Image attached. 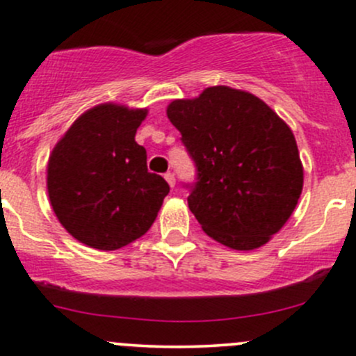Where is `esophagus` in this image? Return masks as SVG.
Listing matches in <instances>:
<instances>
[{
    "mask_svg": "<svg viewBox=\"0 0 356 356\" xmlns=\"http://www.w3.org/2000/svg\"><path fill=\"white\" fill-rule=\"evenodd\" d=\"M165 179H167V182L170 184V188H174V186H175V175L172 174V172H167V174H165Z\"/></svg>",
    "mask_w": 356,
    "mask_h": 356,
    "instance_id": "obj_1",
    "label": "esophagus"
}]
</instances>
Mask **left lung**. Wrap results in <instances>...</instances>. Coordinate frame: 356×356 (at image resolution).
<instances>
[{
    "mask_svg": "<svg viewBox=\"0 0 356 356\" xmlns=\"http://www.w3.org/2000/svg\"><path fill=\"white\" fill-rule=\"evenodd\" d=\"M167 117L196 167L188 204L203 231L232 250H254L293 213L303 167L291 129L261 99L215 86L175 99Z\"/></svg>",
    "mask_w": 356,
    "mask_h": 356,
    "instance_id": "8db88e82",
    "label": "left lung"
}]
</instances>
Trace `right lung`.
I'll return each mask as SVG.
<instances>
[{"mask_svg":"<svg viewBox=\"0 0 356 356\" xmlns=\"http://www.w3.org/2000/svg\"><path fill=\"white\" fill-rule=\"evenodd\" d=\"M146 110L98 105L77 118L53 149L48 195L60 224L77 241L111 251L155 222L167 181L148 172L134 139Z\"/></svg>","mask_w":356,"mask_h":356,"instance_id":"right-lung-1","label":"right lung"}]
</instances>
